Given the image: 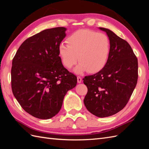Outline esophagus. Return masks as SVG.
<instances>
[{"label":"esophagus","instance_id":"1","mask_svg":"<svg viewBox=\"0 0 149 149\" xmlns=\"http://www.w3.org/2000/svg\"><path fill=\"white\" fill-rule=\"evenodd\" d=\"M77 83H81V82H82V78L81 77H79V76H78L77 77Z\"/></svg>","mask_w":149,"mask_h":149}]
</instances>
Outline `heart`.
<instances>
[{"mask_svg":"<svg viewBox=\"0 0 149 149\" xmlns=\"http://www.w3.org/2000/svg\"><path fill=\"white\" fill-rule=\"evenodd\" d=\"M68 45L61 43L59 54L63 65L71 68L79 63L75 68L77 74L89 71L97 73L100 71L108 61L111 44L106 34L90 29H80L70 34L66 39Z\"/></svg>","mask_w":149,"mask_h":149,"instance_id":"obj_1","label":"heart"}]
</instances>
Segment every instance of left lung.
<instances>
[{"label": "left lung", "mask_w": 149, "mask_h": 149, "mask_svg": "<svg viewBox=\"0 0 149 149\" xmlns=\"http://www.w3.org/2000/svg\"><path fill=\"white\" fill-rule=\"evenodd\" d=\"M106 33L111 44L110 54L105 66L93 75L85 76L88 88L84 99L86 109L95 116H112L125 106L138 81V59L130 45L112 31Z\"/></svg>", "instance_id": "left-lung-1"}]
</instances>
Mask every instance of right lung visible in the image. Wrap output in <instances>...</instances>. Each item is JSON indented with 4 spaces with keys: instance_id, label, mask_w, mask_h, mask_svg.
Listing matches in <instances>:
<instances>
[{
    "instance_id": "obj_1",
    "label": "right lung",
    "mask_w": 149,
    "mask_h": 149,
    "mask_svg": "<svg viewBox=\"0 0 149 149\" xmlns=\"http://www.w3.org/2000/svg\"><path fill=\"white\" fill-rule=\"evenodd\" d=\"M66 31L52 28L29 38L13 59V93L22 108L37 118L57 115L67 91L77 84V77L63 66L59 56Z\"/></svg>"
}]
</instances>
